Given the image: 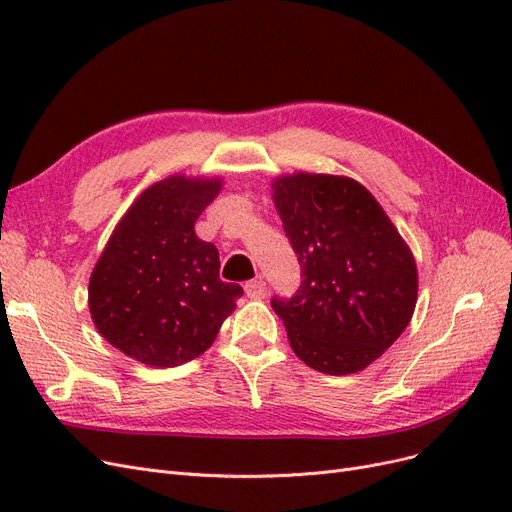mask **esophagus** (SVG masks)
Returning a JSON list of instances; mask_svg holds the SVG:
<instances>
[{
  "instance_id": "obj_1",
  "label": "esophagus",
  "mask_w": 512,
  "mask_h": 512,
  "mask_svg": "<svg viewBox=\"0 0 512 512\" xmlns=\"http://www.w3.org/2000/svg\"><path fill=\"white\" fill-rule=\"evenodd\" d=\"M245 294H247V297H250V299H265L267 284L262 282V280L247 282V284H245Z\"/></svg>"
}]
</instances>
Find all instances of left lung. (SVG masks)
<instances>
[{
  "mask_svg": "<svg viewBox=\"0 0 512 512\" xmlns=\"http://www.w3.org/2000/svg\"><path fill=\"white\" fill-rule=\"evenodd\" d=\"M273 203L303 282L273 297L288 342L320 374H356L404 333L416 307V262L389 215L359 181L294 173Z\"/></svg>",
  "mask_w": 512,
  "mask_h": 512,
  "instance_id": "left-lung-1",
  "label": "left lung"
}]
</instances>
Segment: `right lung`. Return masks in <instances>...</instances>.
Here are the masks:
<instances>
[{
	"instance_id": "1",
	"label": "right lung",
	"mask_w": 512,
	"mask_h": 512,
	"mask_svg": "<svg viewBox=\"0 0 512 512\" xmlns=\"http://www.w3.org/2000/svg\"><path fill=\"white\" fill-rule=\"evenodd\" d=\"M222 179L173 175L138 196L89 280V312L108 344L149 367L203 354L235 312L239 284L220 280L218 247L194 224Z\"/></svg>"
}]
</instances>
